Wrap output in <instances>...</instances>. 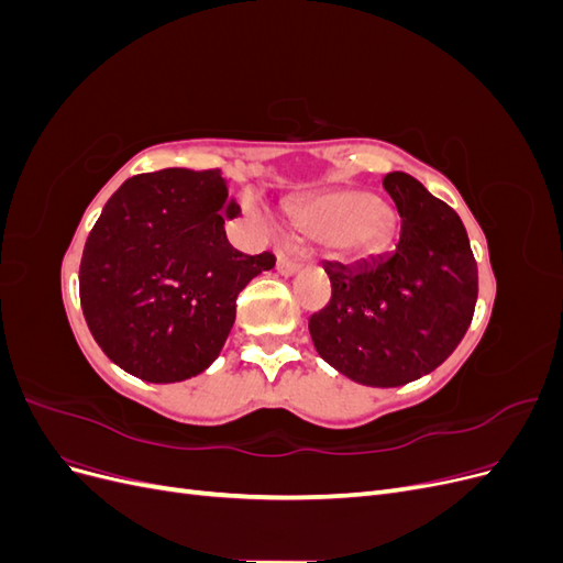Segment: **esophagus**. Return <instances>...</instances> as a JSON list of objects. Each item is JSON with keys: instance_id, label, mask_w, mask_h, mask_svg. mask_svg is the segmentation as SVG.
Masks as SVG:
<instances>
[{"instance_id": "1", "label": "esophagus", "mask_w": 563, "mask_h": 563, "mask_svg": "<svg viewBox=\"0 0 563 563\" xmlns=\"http://www.w3.org/2000/svg\"><path fill=\"white\" fill-rule=\"evenodd\" d=\"M302 267V258H298V261H291V258H286L284 253H279L277 255V272L279 275H284V277H291V275H296V272Z\"/></svg>"}]
</instances>
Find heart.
<instances>
[{
    "label": "heart",
    "instance_id": "1",
    "mask_svg": "<svg viewBox=\"0 0 563 563\" xmlns=\"http://www.w3.org/2000/svg\"><path fill=\"white\" fill-rule=\"evenodd\" d=\"M298 220L323 251L340 258H356L385 240L395 225V211L383 197L333 190L305 201Z\"/></svg>",
    "mask_w": 563,
    "mask_h": 563
}]
</instances>
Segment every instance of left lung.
Instances as JSON below:
<instances>
[{
    "label": "left lung",
    "mask_w": 563,
    "mask_h": 563,
    "mask_svg": "<svg viewBox=\"0 0 563 563\" xmlns=\"http://www.w3.org/2000/svg\"><path fill=\"white\" fill-rule=\"evenodd\" d=\"M401 216L395 251L323 263L331 300L308 321L314 350L350 380L399 387L428 376L463 340L479 277L463 220L413 176L383 178Z\"/></svg>",
    "instance_id": "obj_1"
}]
</instances>
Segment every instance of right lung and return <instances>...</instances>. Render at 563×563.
<instances>
[{"mask_svg":"<svg viewBox=\"0 0 563 563\" xmlns=\"http://www.w3.org/2000/svg\"><path fill=\"white\" fill-rule=\"evenodd\" d=\"M240 216L220 172L164 168L129 178L84 244L79 300L108 360L147 383H180L223 350L236 296L275 255L230 246Z\"/></svg>","mask_w":563,"mask_h":563,"instance_id":"right-lung-1","label":"right lung"}]
</instances>
